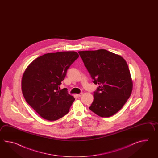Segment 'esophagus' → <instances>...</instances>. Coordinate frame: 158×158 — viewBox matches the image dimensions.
I'll return each mask as SVG.
<instances>
[{"instance_id": "esophagus-1", "label": "esophagus", "mask_w": 158, "mask_h": 158, "mask_svg": "<svg viewBox=\"0 0 158 158\" xmlns=\"http://www.w3.org/2000/svg\"><path fill=\"white\" fill-rule=\"evenodd\" d=\"M76 95H77V97H81V96L82 95V93H80V94H76Z\"/></svg>"}]
</instances>
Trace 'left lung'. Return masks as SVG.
<instances>
[{
    "label": "left lung",
    "mask_w": 158,
    "mask_h": 158,
    "mask_svg": "<svg viewBox=\"0 0 158 158\" xmlns=\"http://www.w3.org/2000/svg\"><path fill=\"white\" fill-rule=\"evenodd\" d=\"M84 65L98 84L91 111L102 118L116 114L130 97L133 83L126 61L106 50L78 51Z\"/></svg>",
    "instance_id": "8db88e82"
}]
</instances>
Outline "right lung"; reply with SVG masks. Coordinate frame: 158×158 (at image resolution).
<instances>
[{
  "instance_id": "1",
  "label": "right lung",
  "mask_w": 158,
  "mask_h": 158,
  "mask_svg": "<svg viewBox=\"0 0 158 158\" xmlns=\"http://www.w3.org/2000/svg\"><path fill=\"white\" fill-rule=\"evenodd\" d=\"M79 57L74 51L48 53L34 60L24 72L21 87L27 103L40 116L49 121L63 117L74 98L67 89L60 90L68 69Z\"/></svg>"
}]
</instances>
